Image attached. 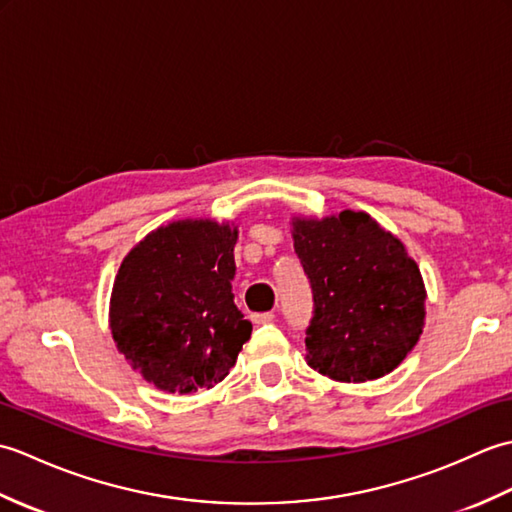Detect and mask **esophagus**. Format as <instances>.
Returning <instances> with one entry per match:
<instances>
[{
	"label": "esophagus",
	"mask_w": 512,
	"mask_h": 512,
	"mask_svg": "<svg viewBox=\"0 0 512 512\" xmlns=\"http://www.w3.org/2000/svg\"><path fill=\"white\" fill-rule=\"evenodd\" d=\"M250 321L255 325H264V323H273L275 314L273 312H259V314H250Z\"/></svg>",
	"instance_id": "1"
}]
</instances>
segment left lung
I'll use <instances>...</instances> for the list:
<instances>
[{"mask_svg":"<svg viewBox=\"0 0 512 512\" xmlns=\"http://www.w3.org/2000/svg\"><path fill=\"white\" fill-rule=\"evenodd\" d=\"M290 224L314 295L308 365L339 383L394 372L427 317V290L405 244L365 211L295 215Z\"/></svg>","mask_w":512,"mask_h":512,"instance_id":"obj_1","label":"left lung"}]
</instances>
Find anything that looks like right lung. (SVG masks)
Here are the masks:
<instances>
[{"mask_svg": "<svg viewBox=\"0 0 512 512\" xmlns=\"http://www.w3.org/2000/svg\"><path fill=\"white\" fill-rule=\"evenodd\" d=\"M237 226L178 220L125 255L110 299L116 350L167 394L211 389L231 372L253 325L233 301Z\"/></svg>", "mask_w": 512, "mask_h": 512, "instance_id": "add662e5", "label": "right lung"}]
</instances>
